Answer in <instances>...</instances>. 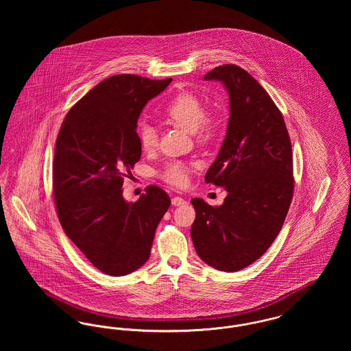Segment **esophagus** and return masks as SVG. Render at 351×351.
<instances>
[{
  "mask_svg": "<svg viewBox=\"0 0 351 351\" xmlns=\"http://www.w3.org/2000/svg\"><path fill=\"white\" fill-rule=\"evenodd\" d=\"M171 202H172V205H173V206H180V205H184V204H185V200H184L183 197L176 196V197H173V199L171 200Z\"/></svg>",
  "mask_w": 351,
  "mask_h": 351,
  "instance_id": "esophagus-1",
  "label": "esophagus"
}]
</instances>
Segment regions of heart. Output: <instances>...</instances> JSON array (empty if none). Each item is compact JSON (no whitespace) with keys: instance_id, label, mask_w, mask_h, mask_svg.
I'll list each match as a JSON object with an SVG mask.
<instances>
[{"instance_id":"heart-1","label":"heart","mask_w":351,"mask_h":351,"mask_svg":"<svg viewBox=\"0 0 351 351\" xmlns=\"http://www.w3.org/2000/svg\"><path fill=\"white\" fill-rule=\"evenodd\" d=\"M165 117L188 133L199 134L202 139L210 136L216 128L213 118L205 117L204 104L192 93H180L173 97L165 109ZM138 141L143 150H152L158 142L154 126L149 123L141 125L138 128ZM188 171L189 168L183 162H171L163 168L160 176L167 183L183 186L188 179Z\"/></svg>"}]
</instances>
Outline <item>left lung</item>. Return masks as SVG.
I'll use <instances>...</instances> for the list:
<instances>
[{
	"label": "left lung",
	"mask_w": 351,
	"mask_h": 351,
	"mask_svg": "<svg viewBox=\"0 0 351 351\" xmlns=\"http://www.w3.org/2000/svg\"><path fill=\"white\" fill-rule=\"evenodd\" d=\"M204 80L221 82L229 95L226 135L205 175L228 196L219 206L191 200V237L206 265L233 272L261 258L282 230L293 193L292 146L282 113L249 72L225 64Z\"/></svg>",
	"instance_id": "8db88e82"
}]
</instances>
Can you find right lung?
Listing matches in <instances>:
<instances>
[{"mask_svg": "<svg viewBox=\"0 0 351 351\" xmlns=\"http://www.w3.org/2000/svg\"><path fill=\"white\" fill-rule=\"evenodd\" d=\"M172 79H105L77 101L56 138L53 200L68 238L101 272L123 276L150 258L155 230L171 200L150 185L138 201L122 196L125 172L141 159L136 122Z\"/></svg>", "mask_w": 351, "mask_h": 351, "instance_id": "add662e5", "label": "right lung"}]
</instances>
